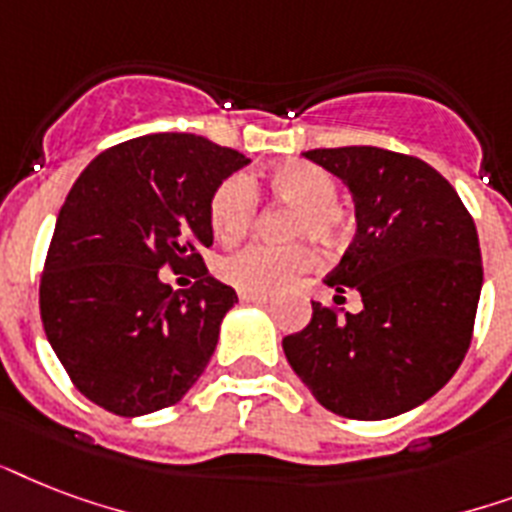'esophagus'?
Here are the masks:
<instances>
[{
    "label": "esophagus",
    "mask_w": 512,
    "mask_h": 512,
    "mask_svg": "<svg viewBox=\"0 0 512 512\" xmlns=\"http://www.w3.org/2000/svg\"><path fill=\"white\" fill-rule=\"evenodd\" d=\"M240 301H245V304H269V296H261V293H240Z\"/></svg>",
    "instance_id": "1"
}]
</instances>
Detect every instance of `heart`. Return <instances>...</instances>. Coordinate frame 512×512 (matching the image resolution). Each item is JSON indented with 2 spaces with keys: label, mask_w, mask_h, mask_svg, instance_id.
<instances>
[{
  "label": "heart",
  "mask_w": 512,
  "mask_h": 512,
  "mask_svg": "<svg viewBox=\"0 0 512 512\" xmlns=\"http://www.w3.org/2000/svg\"><path fill=\"white\" fill-rule=\"evenodd\" d=\"M269 189L277 200L296 205L293 235H312L320 243L339 245L347 232V211L336 202L339 184L320 165L304 160L280 162L269 170ZM259 213V192L245 173L221 181L211 194L208 221L221 243H237L253 227ZM318 264V251L310 243L248 245L216 264L224 283L240 293H277L296 277L307 275Z\"/></svg>",
  "instance_id": "heart-1"
}]
</instances>
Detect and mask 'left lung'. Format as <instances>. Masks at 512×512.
<instances>
[{"instance_id": "left-lung-1", "label": "left lung", "mask_w": 512, "mask_h": 512, "mask_svg": "<svg viewBox=\"0 0 512 512\" xmlns=\"http://www.w3.org/2000/svg\"><path fill=\"white\" fill-rule=\"evenodd\" d=\"M304 157L350 186L358 232L326 283L358 291L363 310L339 320L312 301L310 323L283 339L285 358L339 417H398L449 382L473 339L483 283L473 216L411 154L342 146Z\"/></svg>"}]
</instances>
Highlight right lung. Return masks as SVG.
Wrapping results in <instances>:
<instances>
[{
    "instance_id": "right-lung-1",
    "label": "right lung",
    "mask_w": 512,
    "mask_h": 512,
    "mask_svg": "<svg viewBox=\"0 0 512 512\" xmlns=\"http://www.w3.org/2000/svg\"><path fill=\"white\" fill-rule=\"evenodd\" d=\"M192 133L130 138L95 157L66 194L39 280L42 326L87 400L141 417L184 398L208 366L237 293L208 275L213 189L248 165ZM162 266H197L173 292Z\"/></svg>"
}]
</instances>
